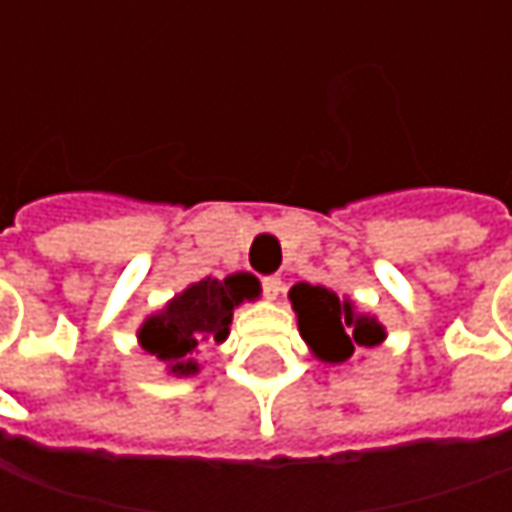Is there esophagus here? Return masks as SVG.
Wrapping results in <instances>:
<instances>
[{"mask_svg": "<svg viewBox=\"0 0 512 512\" xmlns=\"http://www.w3.org/2000/svg\"><path fill=\"white\" fill-rule=\"evenodd\" d=\"M262 287H265L267 302H276V299H279V293H282V282H279L276 276H267L265 282H262Z\"/></svg>", "mask_w": 512, "mask_h": 512, "instance_id": "34e87169", "label": "esophagus"}]
</instances>
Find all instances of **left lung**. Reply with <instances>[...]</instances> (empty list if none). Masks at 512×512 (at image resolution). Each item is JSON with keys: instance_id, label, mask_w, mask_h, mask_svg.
Here are the masks:
<instances>
[{"instance_id": "1", "label": "left lung", "mask_w": 512, "mask_h": 512, "mask_svg": "<svg viewBox=\"0 0 512 512\" xmlns=\"http://www.w3.org/2000/svg\"><path fill=\"white\" fill-rule=\"evenodd\" d=\"M299 333L310 353L325 364H344L356 347H376L384 342V325L356 307L350 296H336L325 285H299L287 293Z\"/></svg>"}]
</instances>
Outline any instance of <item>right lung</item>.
Returning <instances> with one entry per match:
<instances>
[{
    "instance_id": "add662e5",
    "label": "right lung",
    "mask_w": 512,
    "mask_h": 512,
    "mask_svg": "<svg viewBox=\"0 0 512 512\" xmlns=\"http://www.w3.org/2000/svg\"><path fill=\"white\" fill-rule=\"evenodd\" d=\"M259 293L262 287L250 273H230L225 279L207 276L193 282L142 322L136 330L139 347L165 364L168 376H196L202 370L196 362L199 347L225 342L233 310L242 302H256Z\"/></svg>"
}]
</instances>
